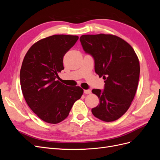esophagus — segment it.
<instances>
[{
    "instance_id": "34e87169",
    "label": "esophagus",
    "mask_w": 160,
    "mask_h": 160,
    "mask_svg": "<svg viewBox=\"0 0 160 160\" xmlns=\"http://www.w3.org/2000/svg\"><path fill=\"white\" fill-rule=\"evenodd\" d=\"M83 92L85 94H90L91 93V91L90 89H85Z\"/></svg>"
}]
</instances>
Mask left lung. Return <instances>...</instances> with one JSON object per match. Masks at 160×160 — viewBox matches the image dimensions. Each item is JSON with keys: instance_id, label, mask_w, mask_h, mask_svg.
Returning a JSON list of instances; mask_svg holds the SVG:
<instances>
[{"instance_id": "1", "label": "left lung", "mask_w": 160, "mask_h": 160, "mask_svg": "<svg viewBox=\"0 0 160 160\" xmlns=\"http://www.w3.org/2000/svg\"><path fill=\"white\" fill-rule=\"evenodd\" d=\"M83 50L95 61V71L105 80L104 89H93L99 104L92 113L106 122L120 118L129 108L136 93L140 67L138 57L129 43L109 34L80 37Z\"/></svg>"}]
</instances>
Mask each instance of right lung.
<instances>
[{
	"mask_svg": "<svg viewBox=\"0 0 160 160\" xmlns=\"http://www.w3.org/2000/svg\"><path fill=\"white\" fill-rule=\"evenodd\" d=\"M78 38L66 35L48 37L33 44L24 57L20 71L23 96L28 107L47 123L56 124L66 119L83 93L80 87L57 80L64 69V55Z\"/></svg>",
	"mask_w": 160,
	"mask_h": 160,
	"instance_id": "add662e5",
	"label": "right lung"
}]
</instances>
